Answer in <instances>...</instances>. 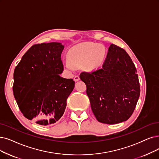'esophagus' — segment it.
<instances>
[{
  "mask_svg": "<svg viewBox=\"0 0 159 159\" xmlns=\"http://www.w3.org/2000/svg\"><path fill=\"white\" fill-rule=\"evenodd\" d=\"M80 79V76L79 75H75V77L74 78V80L75 81H79Z\"/></svg>",
  "mask_w": 159,
  "mask_h": 159,
  "instance_id": "1",
  "label": "esophagus"
}]
</instances>
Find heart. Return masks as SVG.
Listing matches in <instances>:
<instances>
[{"mask_svg": "<svg viewBox=\"0 0 159 159\" xmlns=\"http://www.w3.org/2000/svg\"><path fill=\"white\" fill-rule=\"evenodd\" d=\"M106 55V51L102 45L85 42L70 49L68 52L69 61L65 62V65L70 70L82 65L86 70H93L103 65Z\"/></svg>", "mask_w": 159, "mask_h": 159, "instance_id": "obj_1", "label": "heart"}]
</instances>
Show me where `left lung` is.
I'll list each match as a JSON object with an SVG mask.
<instances>
[{"instance_id": "8db88e82", "label": "left lung", "mask_w": 159, "mask_h": 159, "mask_svg": "<svg viewBox=\"0 0 159 159\" xmlns=\"http://www.w3.org/2000/svg\"><path fill=\"white\" fill-rule=\"evenodd\" d=\"M136 72L125 50L111 44L102 66L80 74L91 110L99 122L117 124L132 116L140 94Z\"/></svg>"}]
</instances>
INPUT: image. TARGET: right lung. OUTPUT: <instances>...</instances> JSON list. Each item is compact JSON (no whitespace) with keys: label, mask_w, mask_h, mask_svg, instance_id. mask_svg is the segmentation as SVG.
<instances>
[{"label":"right lung","mask_w":159,"mask_h":159,"mask_svg":"<svg viewBox=\"0 0 159 159\" xmlns=\"http://www.w3.org/2000/svg\"><path fill=\"white\" fill-rule=\"evenodd\" d=\"M59 42L35 44L24 54L14 72L13 93L23 115L37 124L55 123L62 116L74 88L72 79L59 75L64 69Z\"/></svg>","instance_id":"right-lung-1"}]
</instances>
